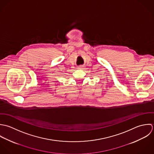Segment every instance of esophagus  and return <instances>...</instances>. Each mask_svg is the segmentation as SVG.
<instances>
[{"label":"esophagus","mask_w":154,"mask_h":154,"mask_svg":"<svg viewBox=\"0 0 154 154\" xmlns=\"http://www.w3.org/2000/svg\"><path fill=\"white\" fill-rule=\"evenodd\" d=\"M82 66H80V67H79V68H82Z\"/></svg>","instance_id":"esophagus-1"}]
</instances>
